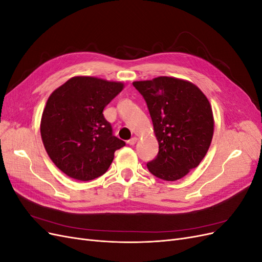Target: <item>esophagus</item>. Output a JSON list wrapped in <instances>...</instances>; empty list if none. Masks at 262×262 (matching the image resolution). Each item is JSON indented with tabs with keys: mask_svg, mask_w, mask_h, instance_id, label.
Returning <instances> with one entry per match:
<instances>
[{
	"mask_svg": "<svg viewBox=\"0 0 262 262\" xmlns=\"http://www.w3.org/2000/svg\"><path fill=\"white\" fill-rule=\"evenodd\" d=\"M137 143V138H131L129 141H128V144L129 145H134Z\"/></svg>",
	"mask_w": 262,
	"mask_h": 262,
	"instance_id": "esophagus-1",
	"label": "esophagus"
}]
</instances>
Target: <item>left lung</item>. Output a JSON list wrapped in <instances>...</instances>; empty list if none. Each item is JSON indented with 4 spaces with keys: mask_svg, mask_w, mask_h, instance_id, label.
I'll return each instance as SVG.
<instances>
[{
    "mask_svg": "<svg viewBox=\"0 0 262 262\" xmlns=\"http://www.w3.org/2000/svg\"><path fill=\"white\" fill-rule=\"evenodd\" d=\"M143 96L158 153L147 163L150 173L167 181L180 179L201 163L210 147L214 120L212 108L198 87L175 77L133 82Z\"/></svg>",
    "mask_w": 262,
    "mask_h": 262,
    "instance_id": "1",
    "label": "left lung"
}]
</instances>
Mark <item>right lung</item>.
Returning a JSON list of instances; mask_svg holds the SVG:
<instances>
[{
  "instance_id": "add662e5",
  "label": "right lung",
  "mask_w": 262,
  "mask_h": 262,
  "mask_svg": "<svg viewBox=\"0 0 262 262\" xmlns=\"http://www.w3.org/2000/svg\"><path fill=\"white\" fill-rule=\"evenodd\" d=\"M122 89L119 82L75 76L50 95L41 139L51 161L69 177L87 181L104 175L116 150L125 145L102 114Z\"/></svg>"
}]
</instances>
